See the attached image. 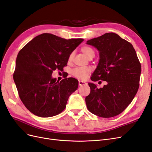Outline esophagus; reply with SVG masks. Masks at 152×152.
<instances>
[{
    "label": "esophagus",
    "instance_id": "1",
    "mask_svg": "<svg viewBox=\"0 0 152 152\" xmlns=\"http://www.w3.org/2000/svg\"><path fill=\"white\" fill-rule=\"evenodd\" d=\"M86 85V83L85 81H79V86H83V85Z\"/></svg>",
    "mask_w": 152,
    "mask_h": 152
}]
</instances>
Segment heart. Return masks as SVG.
I'll use <instances>...</instances> for the list:
<instances>
[{
	"instance_id": "b5f03b06",
	"label": "heart",
	"mask_w": 152,
	"mask_h": 152,
	"mask_svg": "<svg viewBox=\"0 0 152 152\" xmlns=\"http://www.w3.org/2000/svg\"><path fill=\"white\" fill-rule=\"evenodd\" d=\"M81 50L83 54L89 59L94 58L95 56V53L94 50L89 46H83L81 47ZM73 57H74V53L72 52L68 57V61L71 62L72 60ZM91 71V70L90 67H77L72 71V75L77 79L85 80L90 75Z\"/></svg>"
}]
</instances>
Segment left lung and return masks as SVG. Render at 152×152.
I'll use <instances>...</instances> for the list:
<instances>
[{"label": "left lung", "mask_w": 152, "mask_h": 152, "mask_svg": "<svg viewBox=\"0 0 152 152\" xmlns=\"http://www.w3.org/2000/svg\"><path fill=\"white\" fill-rule=\"evenodd\" d=\"M99 51L100 60L93 81H105L98 88L89 83L90 94L85 98L88 110L100 117L120 114L133 100L140 86L141 67L132 44L114 33H105L86 42Z\"/></svg>", "instance_id": "8db88e82"}]
</instances>
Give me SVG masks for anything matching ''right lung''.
Returning a JSON list of instances; mask_svg holds the SVG:
<instances>
[{"label":"right lung","mask_w":152,"mask_h":152,"mask_svg":"<svg viewBox=\"0 0 152 152\" xmlns=\"http://www.w3.org/2000/svg\"><path fill=\"white\" fill-rule=\"evenodd\" d=\"M83 40L43 33L19 52L13 78L19 98L31 113L49 117L65 109L69 96L77 89L78 81L68 77L56 81L52 74L56 69L62 71L70 53Z\"/></svg>","instance_id":"right-lung-1"}]
</instances>
